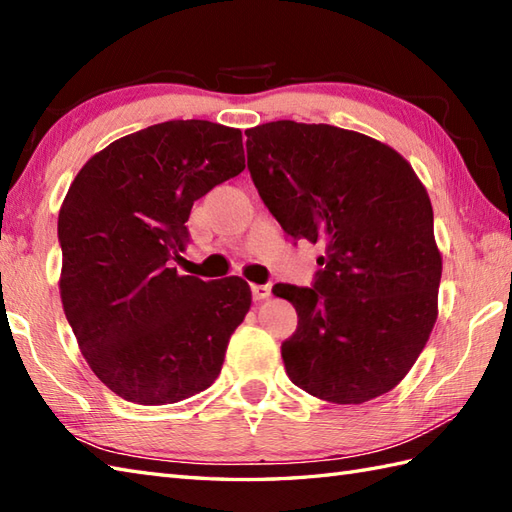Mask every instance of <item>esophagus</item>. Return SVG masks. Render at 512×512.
<instances>
[{
    "label": "esophagus",
    "instance_id": "obj_1",
    "mask_svg": "<svg viewBox=\"0 0 512 512\" xmlns=\"http://www.w3.org/2000/svg\"><path fill=\"white\" fill-rule=\"evenodd\" d=\"M253 299L255 301H266L268 299V296L272 294V288H270V285H259V283H253Z\"/></svg>",
    "mask_w": 512,
    "mask_h": 512
}]
</instances>
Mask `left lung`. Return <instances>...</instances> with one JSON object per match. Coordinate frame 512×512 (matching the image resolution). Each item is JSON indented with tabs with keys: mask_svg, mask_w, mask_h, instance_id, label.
<instances>
[{
	"mask_svg": "<svg viewBox=\"0 0 512 512\" xmlns=\"http://www.w3.org/2000/svg\"><path fill=\"white\" fill-rule=\"evenodd\" d=\"M248 170L292 240L323 242L314 288L277 283L299 327L281 344L292 384L331 403L395 388L438 316L443 257L427 189L401 154L329 124L246 130Z\"/></svg>",
	"mask_w": 512,
	"mask_h": 512,
	"instance_id": "left-lung-1",
	"label": "left lung"
}]
</instances>
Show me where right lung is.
<instances>
[{"instance_id":"1","label":"right lung","mask_w":512,"mask_h":512,"mask_svg":"<svg viewBox=\"0 0 512 512\" xmlns=\"http://www.w3.org/2000/svg\"><path fill=\"white\" fill-rule=\"evenodd\" d=\"M244 168L240 128L172 120L113 141L71 181L58 288L80 353L117 397L163 406L220 375L251 285L178 275L172 259L194 200Z\"/></svg>"}]
</instances>
